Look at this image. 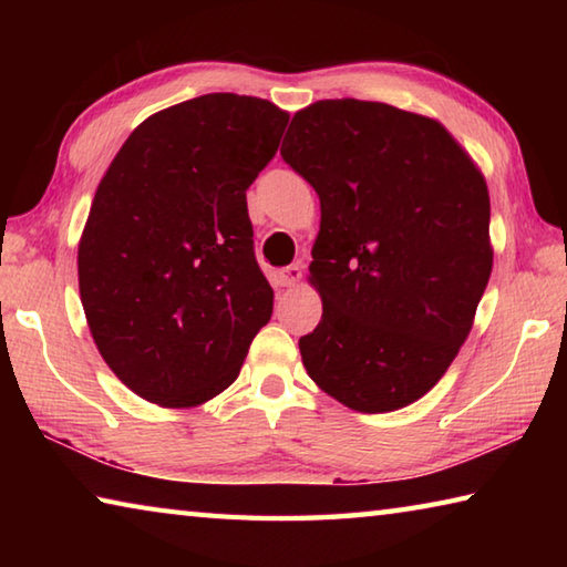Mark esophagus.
<instances>
[{
    "mask_svg": "<svg viewBox=\"0 0 567 567\" xmlns=\"http://www.w3.org/2000/svg\"><path fill=\"white\" fill-rule=\"evenodd\" d=\"M275 277H277V285H280V287H295L297 282L302 280V265L285 267V270H280Z\"/></svg>",
    "mask_w": 567,
    "mask_h": 567,
    "instance_id": "1",
    "label": "esophagus"
}]
</instances>
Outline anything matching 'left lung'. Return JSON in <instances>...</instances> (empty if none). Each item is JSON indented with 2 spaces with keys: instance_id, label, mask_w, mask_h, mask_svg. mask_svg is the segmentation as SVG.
<instances>
[{
  "instance_id": "1",
  "label": "left lung",
  "mask_w": 567,
  "mask_h": 567,
  "mask_svg": "<svg viewBox=\"0 0 567 567\" xmlns=\"http://www.w3.org/2000/svg\"><path fill=\"white\" fill-rule=\"evenodd\" d=\"M280 155L320 197L307 375L350 410L410 405L453 364L491 280L483 172L437 120L362 100L295 112Z\"/></svg>"
}]
</instances>
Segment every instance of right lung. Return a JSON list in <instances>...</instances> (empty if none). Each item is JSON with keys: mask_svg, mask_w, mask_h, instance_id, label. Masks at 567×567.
Here are the masks:
<instances>
[{"mask_svg": "<svg viewBox=\"0 0 567 567\" xmlns=\"http://www.w3.org/2000/svg\"><path fill=\"white\" fill-rule=\"evenodd\" d=\"M290 114L215 92L134 127L94 192L76 275L102 360L134 395L187 410L239 375L272 315L245 192Z\"/></svg>", "mask_w": 567, "mask_h": 567, "instance_id": "add662e5", "label": "right lung"}]
</instances>
